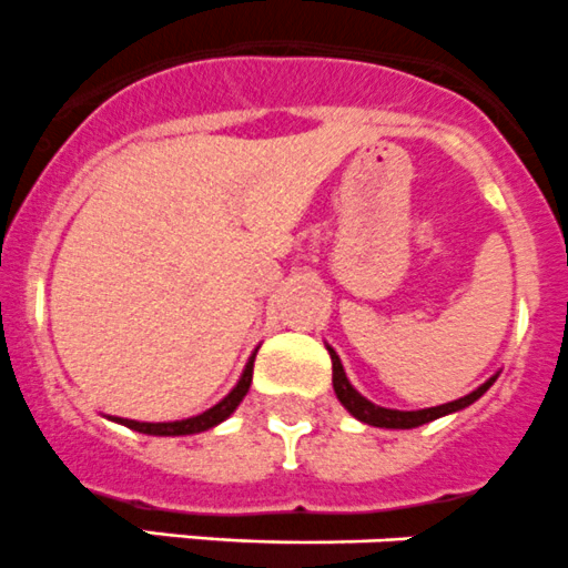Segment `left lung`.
I'll list each match as a JSON object with an SVG mask.
<instances>
[{
    "mask_svg": "<svg viewBox=\"0 0 568 568\" xmlns=\"http://www.w3.org/2000/svg\"><path fill=\"white\" fill-rule=\"evenodd\" d=\"M329 357H333V388H335V396L341 399V405H344L352 416L361 418V422L372 424V427H388V430H410V427L427 424V422H433V418H442V416H447V413L464 410V407H469L471 402L480 399V396L491 388L494 379H497V377H491L488 383H483L477 390H471V394L460 396V399H455V402H447V405L424 407V410H390V407H379V405H374V402H368L366 396L357 394V390L352 388L349 379H346L344 366H341L338 355H335L333 349H329Z\"/></svg>",
    "mask_w": 568,
    "mask_h": 568,
    "instance_id": "left-lung-1",
    "label": "left lung"
}]
</instances>
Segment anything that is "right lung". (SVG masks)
Returning <instances> with one entry per match:
<instances>
[{
	"mask_svg": "<svg viewBox=\"0 0 568 568\" xmlns=\"http://www.w3.org/2000/svg\"><path fill=\"white\" fill-rule=\"evenodd\" d=\"M252 366H255V355H252L250 363H246L244 374H241V379H239V385H235V388L230 390V394L224 396L219 405H213L211 410L200 413V416L183 418V422H158V424L132 422V418H115V422H121L124 427H130V430H135V433H146V436H194V433L211 430V427H216L219 422H224V418H227L230 413H233L235 407L241 405V399H244L246 390H250Z\"/></svg>",
	"mask_w": 568,
	"mask_h": 568,
	"instance_id": "right-lung-1",
	"label": "right lung"
}]
</instances>
